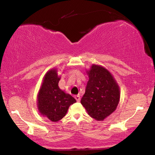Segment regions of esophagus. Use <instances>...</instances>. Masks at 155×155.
Segmentation results:
<instances>
[{"label":"esophagus","instance_id":"1","mask_svg":"<svg viewBox=\"0 0 155 155\" xmlns=\"http://www.w3.org/2000/svg\"><path fill=\"white\" fill-rule=\"evenodd\" d=\"M75 99L77 100V102H80V101H81V97H80V96H79V95L75 96Z\"/></svg>","mask_w":155,"mask_h":155}]
</instances>
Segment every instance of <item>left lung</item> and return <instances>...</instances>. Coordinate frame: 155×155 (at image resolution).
I'll use <instances>...</instances> for the list:
<instances>
[{
  "instance_id": "1",
  "label": "left lung",
  "mask_w": 155,
  "mask_h": 155,
  "mask_svg": "<svg viewBox=\"0 0 155 155\" xmlns=\"http://www.w3.org/2000/svg\"><path fill=\"white\" fill-rule=\"evenodd\" d=\"M87 74L89 81L81 103L91 117L103 121L118 105L120 87L111 73L102 65L93 64Z\"/></svg>"
}]
</instances>
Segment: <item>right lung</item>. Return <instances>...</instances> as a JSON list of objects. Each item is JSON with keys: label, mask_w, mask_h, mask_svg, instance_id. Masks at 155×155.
Here are the masks:
<instances>
[{"label": "right lung", "mask_w": 155, "mask_h": 155, "mask_svg": "<svg viewBox=\"0 0 155 155\" xmlns=\"http://www.w3.org/2000/svg\"><path fill=\"white\" fill-rule=\"evenodd\" d=\"M60 77L56 68H52L43 78L38 94L37 106L39 112L52 122H58L64 117L76 100L59 87Z\"/></svg>", "instance_id": "right-lung-1"}]
</instances>
